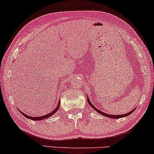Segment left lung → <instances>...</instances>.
Here are the masks:
<instances>
[{"label": "left lung", "instance_id": "1", "mask_svg": "<svg viewBox=\"0 0 154 154\" xmlns=\"http://www.w3.org/2000/svg\"><path fill=\"white\" fill-rule=\"evenodd\" d=\"M87 100H88V104H89V105H90L91 107H92V108H94V109L95 110H96V112H98L99 114H102V115H103V116H107V117H108V118H112V119H119V118L125 117V116H128V115H130V114H131L133 113V112H134V110L135 109H134L132 110V111H131L130 112H128V113L125 114H121V115H111V114H106V113H105V112H101L100 110H99V109H97V108L95 107L94 106L92 105V103H91V102H90L89 99H88V97H87Z\"/></svg>", "mask_w": 154, "mask_h": 154}]
</instances>
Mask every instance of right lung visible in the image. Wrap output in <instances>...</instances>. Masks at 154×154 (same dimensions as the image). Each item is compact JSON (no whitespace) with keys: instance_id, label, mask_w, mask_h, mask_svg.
<instances>
[{"instance_id":"add662e5","label":"right lung","mask_w":154,"mask_h":154,"mask_svg":"<svg viewBox=\"0 0 154 154\" xmlns=\"http://www.w3.org/2000/svg\"><path fill=\"white\" fill-rule=\"evenodd\" d=\"M59 105H60V100L58 101V105L57 107H56V109L52 111L50 113L46 114V115H44V116H38V117H33V116H28L27 114H26L24 113H23V112H21V111H19L21 112V114H22L23 116H25V117H26L28 119H31V120H33V121H40V120H42V119H47V118H49L51 116H52L53 114H54L56 112L58 111V108H59Z\"/></svg>"}]
</instances>
